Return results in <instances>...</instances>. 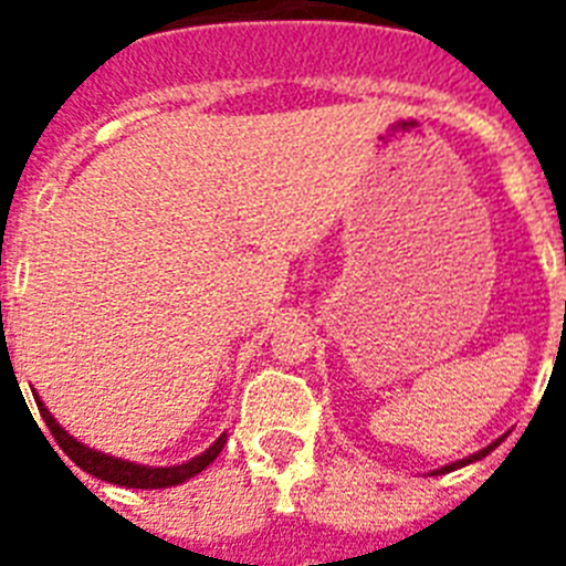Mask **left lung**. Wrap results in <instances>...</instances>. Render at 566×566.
<instances>
[{
	"instance_id": "obj_1",
	"label": "left lung",
	"mask_w": 566,
	"mask_h": 566,
	"mask_svg": "<svg viewBox=\"0 0 566 566\" xmlns=\"http://www.w3.org/2000/svg\"><path fill=\"white\" fill-rule=\"evenodd\" d=\"M499 444H502V439H499V442H493V444H488V448H482V451L479 453H473V457H468V459H459V462H453V464H444V468H439V470H433V473H448V470H457V468H464V464H470V462H479V459L482 457H488L490 451H493V448H499Z\"/></svg>"
}]
</instances>
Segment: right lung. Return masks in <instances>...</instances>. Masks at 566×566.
Segmentation results:
<instances>
[{
  "label": "right lung",
  "mask_w": 566,
  "mask_h": 566,
  "mask_svg": "<svg viewBox=\"0 0 566 566\" xmlns=\"http://www.w3.org/2000/svg\"><path fill=\"white\" fill-rule=\"evenodd\" d=\"M33 399H36L39 413H42L44 424L50 428V433H53L56 444L62 448L64 453H67L70 459H73V462H76V468H82L84 473H90V476L102 479V482L122 484V488L158 490V488H172V484L187 482V479L198 476V473H201L207 464H212L214 459H218V453L223 451V444H227V433H221V437L214 439L207 451L201 453V457L189 459V462H184V464H172V468H147V464L124 462V459L107 457V453L93 451V448H87V444L76 442V439L70 437V433L64 431L56 419L50 417V411L44 408V402L36 397V394H33Z\"/></svg>",
  "instance_id": "1"
}]
</instances>
